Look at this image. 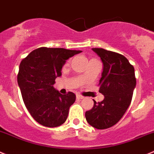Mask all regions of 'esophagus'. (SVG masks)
<instances>
[{
    "label": "esophagus",
    "mask_w": 154,
    "mask_h": 154,
    "mask_svg": "<svg viewBox=\"0 0 154 154\" xmlns=\"http://www.w3.org/2000/svg\"><path fill=\"white\" fill-rule=\"evenodd\" d=\"M76 98H77V99H79V100H80V99H83V98H84V97L82 96V95H80V94H77L76 95Z\"/></svg>",
    "instance_id": "34e87169"
}]
</instances>
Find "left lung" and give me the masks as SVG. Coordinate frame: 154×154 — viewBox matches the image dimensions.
Masks as SVG:
<instances>
[{
	"mask_svg": "<svg viewBox=\"0 0 154 154\" xmlns=\"http://www.w3.org/2000/svg\"><path fill=\"white\" fill-rule=\"evenodd\" d=\"M92 51L103 63L99 92L104 99L99 103L94 100V106L86 111L85 118L94 128L105 129L116 125L131 103L136 86L134 69L122 54L103 48H92Z\"/></svg>",
	"mask_w": 154,
	"mask_h": 154,
	"instance_id": "obj_1",
	"label": "left lung"
}]
</instances>
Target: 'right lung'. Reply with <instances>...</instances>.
<instances>
[{
    "mask_svg": "<svg viewBox=\"0 0 154 154\" xmlns=\"http://www.w3.org/2000/svg\"><path fill=\"white\" fill-rule=\"evenodd\" d=\"M82 51L40 48L22 60L17 82L29 112L36 122L46 127H57L66 120L75 94H62L54 88L66 61Z\"/></svg>",
    "mask_w": 154,
    "mask_h": 154,
    "instance_id": "obj_1",
    "label": "right lung"
}]
</instances>
